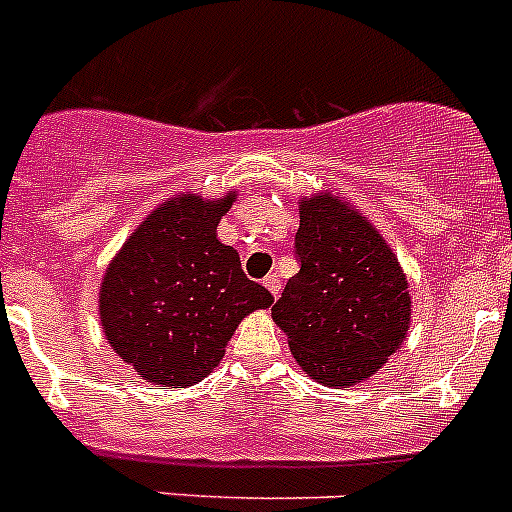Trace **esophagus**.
<instances>
[{
	"label": "esophagus",
	"instance_id": "esophagus-1",
	"mask_svg": "<svg viewBox=\"0 0 512 512\" xmlns=\"http://www.w3.org/2000/svg\"><path fill=\"white\" fill-rule=\"evenodd\" d=\"M264 287L269 289L271 292V297H279V292H281V279L276 274H269L264 279Z\"/></svg>",
	"mask_w": 512,
	"mask_h": 512
}]
</instances>
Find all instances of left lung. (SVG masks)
Wrapping results in <instances>:
<instances>
[{
    "instance_id": "left-lung-1",
    "label": "left lung",
    "mask_w": 512,
    "mask_h": 512,
    "mask_svg": "<svg viewBox=\"0 0 512 512\" xmlns=\"http://www.w3.org/2000/svg\"><path fill=\"white\" fill-rule=\"evenodd\" d=\"M299 271L271 317L299 368L325 386L368 381L403 345L409 281L381 231L342 198L314 192L299 203Z\"/></svg>"
}]
</instances>
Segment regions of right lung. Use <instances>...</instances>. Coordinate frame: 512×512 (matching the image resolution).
Segmentation results:
<instances>
[{
    "label": "right lung",
    "mask_w": 512,
    "mask_h": 512,
    "mask_svg": "<svg viewBox=\"0 0 512 512\" xmlns=\"http://www.w3.org/2000/svg\"><path fill=\"white\" fill-rule=\"evenodd\" d=\"M236 192H180L152 210L119 248L98 289V320L111 350L154 386L185 388L223 360L243 317L271 307L248 279L218 223Z\"/></svg>",
    "instance_id": "add662e5"
}]
</instances>
